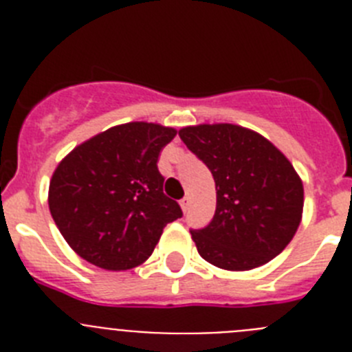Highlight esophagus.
Returning a JSON list of instances; mask_svg holds the SVG:
<instances>
[{
    "instance_id": "1",
    "label": "esophagus",
    "mask_w": 352,
    "mask_h": 352,
    "mask_svg": "<svg viewBox=\"0 0 352 352\" xmlns=\"http://www.w3.org/2000/svg\"><path fill=\"white\" fill-rule=\"evenodd\" d=\"M179 204H182V210L185 211H188V208H190V197H183L182 201H179Z\"/></svg>"
}]
</instances>
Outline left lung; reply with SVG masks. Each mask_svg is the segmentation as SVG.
<instances>
[{"mask_svg":"<svg viewBox=\"0 0 352 352\" xmlns=\"http://www.w3.org/2000/svg\"><path fill=\"white\" fill-rule=\"evenodd\" d=\"M211 170L217 210L190 234L204 261L231 272L263 266L289 245L303 211V183L291 162L257 132L229 123L179 130Z\"/></svg>","mask_w":352,"mask_h":352,"instance_id":"left-lung-1","label":"left lung"}]
</instances>
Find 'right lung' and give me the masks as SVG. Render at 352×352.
I'll return each mask as SVG.
<instances>
[{"instance_id": "right-lung-1", "label": "right lung", "mask_w": 352, "mask_h": 352, "mask_svg": "<svg viewBox=\"0 0 352 352\" xmlns=\"http://www.w3.org/2000/svg\"><path fill=\"white\" fill-rule=\"evenodd\" d=\"M174 135L169 126L125 123L77 146L56 167L49 210L82 259L113 272L135 268L153 254L164 227L182 219L157 166Z\"/></svg>"}]
</instances>
